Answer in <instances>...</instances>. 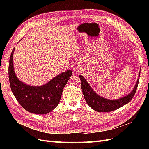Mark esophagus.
I'll return each mask as SVG.
<instances>
[{
	"mask_svg": "<svg viewBox=\"0 0 149 149\" xmlns=\"http://www.w3.org/2000/svg\"><path fill=\"white\" fill-rule=\"evenodd\" d=\"M78 71H79V70H78L77 69H75V72H77Z\"/></svg>",
	"mask_w": 149,
	"mask_h": 149,
	"instance_id": "1",
	"label": "esophagus"
}]
</instances>
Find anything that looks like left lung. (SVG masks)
Masks as SVG:
<instances>
[{"mask_svg":"<svg viewBox=\"0 0 149 149\" xmlns=\"http://www.w3.org/2000/svg\"><path fill=\"white\" fill-rule=\"evenodd\" d=\"M140 72L139 73V77L138 78L133 90L131 91L130 93L125 97L115 100L107 99L106 98L99 95L91 88L90 85L88 84L83 75H79V76L81 79V88L85 100L86 101L87 104L91 108L98 112H110L120 108L130 102L136 91L139 79H140Z\"/></svg>","mask_w":149,"mask_h":149,"instance_id":"1","label":"left lung"}]
</instances>
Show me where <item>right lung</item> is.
Returning a JSON list of instances; mask_svg holds the SVG:
<instances>
[{"label": "right lung", "instance_id": "add662e5", "mask_svg": "<svg viewBox=\"0 0 149 149\" xmlns=\"http://www.w3.org/2000/svg\"><path fill=\"white\" fill-rule=\"evenodd\" d=\"M11 54L9 63V79L11 89L19 104L27 111L38 115L50 113L58 105L63 88L72 75V70L61 73L48 83L40 86L25 84L18 79L13 66V53Z\"/></svg>", "mask_w": 149, "mask_h": 149}]
</instances>
